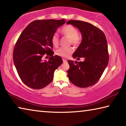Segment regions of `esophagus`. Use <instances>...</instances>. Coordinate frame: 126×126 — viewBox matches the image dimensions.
<instances>
[{"label": "esophagus", "mask_w": 126, "mask_h": 126, "mask_svg": "<svg viewBox=\"0 0 126 126\" xmlns=\"http://www.w3.org/2000/svg\"><path fill=\"white\" fill-rule=\"evenodd\" d=\"M63 63H66V62H67L66 60H65V59H63Z\"/></svg>", "instance_id": "34e87169"}]
</instances>
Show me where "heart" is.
I'll return each instance as SVG.
<instances>
[{"instance_id": "obj_1", "label": "heart", "mask_w": 126, "mask_h": 126, "mask_svg": "<svg viewBox=\"0 0 126 126\" xmlns=\"http://www.w3.org/2000/svg\"><path fill=\"white\" fill-rule=\"evenodd\" d=\"M60 32L63 36L69 37V44H72L74 46L80 45L81 41V37L79 35L78 29L74 26L71 25H66L62 28ZM51 41L52 45L55 47L59 45V36L57 33H54L52 35L51 37ZM72 52H73V48L71 47H61L56 51V54L59 56L67 58L70 56Z\"/></svg>"}]
</instances>
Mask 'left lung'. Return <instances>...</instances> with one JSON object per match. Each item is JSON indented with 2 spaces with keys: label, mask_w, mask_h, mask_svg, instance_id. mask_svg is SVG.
<instances>
[{
  "label": "left lung",
  "mask_w": 126,
  "mask_h": 126,
  "mask_svg": "<svg viewBox=\"0 0 126 126\" xmlns=\"http://www.w3.org/2000/svg\"><path fill=\"white\" fill-rule=\"evenodd\" d=\"M66 24L78 28L82 42L73 54L74 58L84 57V61L68 60L70 81L79 87H87L100 80L108 65L109 54L106 37L102 30L87 22L70 20Z\"/></svg>",
  "instance_id": "left-lung-1"
}]
</instances>
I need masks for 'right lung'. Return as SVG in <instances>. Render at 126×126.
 <instances>
[{"label": "right lung", "mask_w": 126, "mask_h": 126, "mask_svg": "<svg viewBox=\"0 0 126 126\" xmlns=\"http://www.w3.org/2000/svg\"><path fill=\"white\" fill-rule=\"evenodd\" d=\"M65 23L64 19L33 21L17 40L13 61L21 80L28 87L36 90L46 87L52 81L55 70L63 63L59 56H53L51 37ZM44 56L50 57L48 61H43Z\"/></svg>", "instance_id": "obj_1"}]
</instances>
